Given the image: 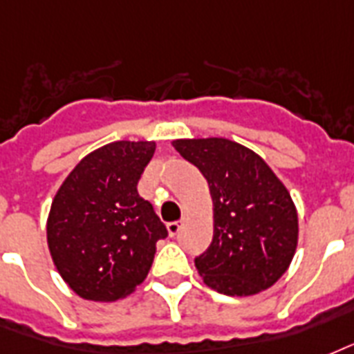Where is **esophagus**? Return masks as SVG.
Wrapping results in <instances>:
<instances>
[{"instance_id":"1","label":"esophagus","mask_w":354,"mask_h":354,"mask_svg":"<svg viewBox=\"0 0 354 354\" xmlns=\"http://www.w3.org/2000/svg\"><path fill=\"white\" fill-rule=\"evenodd\" d=\"M183 223H185V221H183V220L169 221V223H168V232H169V234H171V236H175V234H177V232L180 231V227H183Z\"/></svg>"}]
</instances>
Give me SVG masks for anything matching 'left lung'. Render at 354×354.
<instances>
[{"label":"left lung","instance_id":"obj_1","mask_svg":"<svg viewBox=\"0 0 354 354\" xmlns=\"http://www.w3.org/2000/svg\"><path fill=\"white\" fill-rule=\"evenodd\" d=\"M174 147L201 171L214 203V236L194 260L205 284L225 295L270 288L297 248L288 190L257 153L231 140H175Z\"/></svg>","mask_w":354,"mask_h":354}]
</instances>
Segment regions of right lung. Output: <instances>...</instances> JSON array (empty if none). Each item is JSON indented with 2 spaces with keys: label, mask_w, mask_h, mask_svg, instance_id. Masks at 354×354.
I'll return each instance as SVG.
<instances>
[{
  "label": "right lung",
  "mask_w": 354,
  "mask_h": 354,
  "mask_svg": "<svg viewBox=\"0 0 354 354\" xmlns=\"http://www.w3.org/2000/svg\"><path fill=\"white\" fill-rule=\"evenodd\" d=\"M155 142H112L73 168L48 218L49 253L68 286L90 301H116L149 273L168 229L138 194Z\"/></svg>",
  "instance_id": "right-lung-1"
}]
</instances>
